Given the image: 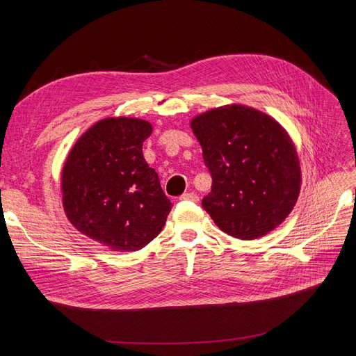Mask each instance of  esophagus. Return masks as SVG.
<instances>
[{"instance_id":"1","label":"esophagus","mask_w":356,"mask_h":356,"mask_svg":"<svg viewBox=\"0 0 356 356\" xmlns=\"http://www.w3.org/2000/svg\"><path fill=\"white\" fill-rule=\"evenodd\" d=\"M180 199H181V200H192V202H195V203L199 202V196H197L196 193H193V192L183 193V195L180 196Z\"/></svg>"}]
</instances>
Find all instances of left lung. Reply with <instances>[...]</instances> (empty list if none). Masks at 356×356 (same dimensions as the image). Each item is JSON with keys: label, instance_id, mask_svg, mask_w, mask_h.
I'll return each instance as SVG.
<instances>
[{"label": "left lung", "instance_id": "8db88e82", "mask_svg": "<svg viewBox=\"0 0 356 356\" xmlns=\"http://www.w3.org/2000/svg\"><path fill=\"white\" fill-rule=\"evenodd\" d=\"M191 127L212 176L202 207L218 228L250 241L283 223L302 186L287 131L264 112L238 104L203 112Z\"/></svg>", "mask_w": 356, "mask_h": 356}]
</instances>
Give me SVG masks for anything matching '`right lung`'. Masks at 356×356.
Wrapping results in <instances>:
<instances>
[{
    "label": "right lung",
    "instance_id": "right-lung-1",
    "mask_svg": "<svg viewBox=\"0 0 356 356\" xmlns=\"http://www.w3.org/2000/svg\"><path fill=\"white\" fill-rule=\"evenodd\" d=\"M153 125L105 118L74 143L62 170V202L72 225L112 251H138L163 229L172 202L143 156Z\"/></svg>",
    "mask_w": 356,
    "mask_h": 356
}]
</instances>
